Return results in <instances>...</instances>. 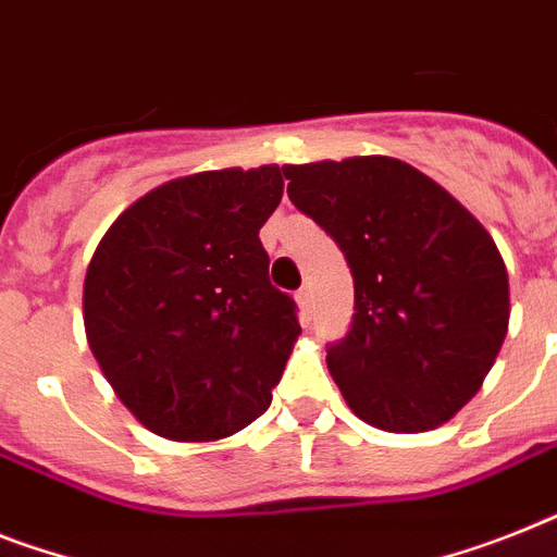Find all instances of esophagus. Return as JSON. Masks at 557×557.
I'll use <instances>...</instances> for the list:
<instances>
[{
    "label": "esophagus",
    "mask_w": 557,
    "mask_h": 557,
    "mask_svg": "<svg viewBox=\"0 0 557 557\" xmlns=\"http://www.w3.org/2000/svg\"><path fill=\"white\" fill-rule=\"evenodd\" d=\"M296 301H298V307H301V310L310 312V307H312V289H310V284H305V287L298 289Z\"/></svg>",
    "instance_id": "obj_1"
}]
</instances>
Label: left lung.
Listing matches in <instances>:
<instances>
[{
	"label": "left lung",
	"instance_id": "obj_1",
	"mask_svg": "<svg viewBox=\"0 0 557 557\" xmlns=\"http://www.w3.org/2000/svg\"><path fill=\"white\" fill-rule=\"evenodd\" d=\"M289 201L347 259L356 312L327 367L361 421L424 433L481 389L509 324V278L475 215L389 156L287 164Z\"/></svg>",
	"mask_w": 557,
	"mask_h": 557
}]
</instances>
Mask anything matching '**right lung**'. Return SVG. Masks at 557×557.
Returning a JSON list of instances; mask_svg holds the SVG:
<instances>
[{
  "instance_id": "right-lung-1",
  "label": "right lung",
  "mask_w": 557,
  "mask_h": 557,
  "mask_svg": "<svg viewBox=\"0 0 557 557\" xmlns=\"http://www.w3.org/2000/svg\"><path fill=\"white\" fill-rule=\"evenodd\" d=\"M282 170L173 178L110 224L85 275V330L122 404L173 441H215L273 401L301 333L259 230Z\"/></svg>"
}]
</instances>
